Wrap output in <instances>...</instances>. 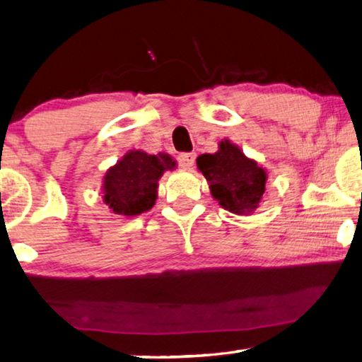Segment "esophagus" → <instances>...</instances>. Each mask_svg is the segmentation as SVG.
<instances>
[{
  "label": "esophagus",
  "mask_w": 362,
  "mask_h": 362,
  "mask_svg": "<svg viewBox=\"0 0 362 362\" xmlns=\"http://www.w3.org/2000/svg\"><path fill=\"white\" fill-rule=\"evenodd\" d=\"M194 159H196L194 153H180V155L177 156V161H179L180 166L185 168V169H189L193 166Z\"/></svg>",
  "instance_id": "obj_1"
}]
</instances>
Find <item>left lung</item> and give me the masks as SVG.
Instances as JSON below:
<instances>
[{
    "label": "left lung",
    "instance_id": "8db88e82",
    "mask_svg": "<svg viewBox=\"0 0 362 362\" xmlns=\"http://www.w3.org/2000/svg\"><path fill=\"white\" fill-rule=\"evenodd\" d=\"M196 164L211 183L212 196L225 209L246 214L259 206L265 193L267 173L228 140L220 142L214 155H201Z\"/></svg>",
    "mask_w": 362,
    "mask_h": 362
}]
</instances>
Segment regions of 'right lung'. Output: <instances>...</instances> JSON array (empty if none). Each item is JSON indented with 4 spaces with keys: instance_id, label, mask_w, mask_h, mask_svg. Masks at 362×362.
Returning a JSON list of instances; mask_svg holds the SVG:
<instances>
[{
    "instance_id": "1",
    "label": "right lung",
    "mask_w": 362,
    "mask_h": 362,
    "mask_svg": "<svg viewBox=\"0 0 362 362\" xmlns=\"http://www.w3.org/2000/svg\"><path fill=\"white\" fill-rule=\"evenodd\" d=\"M175 161L168 155H146L131 151L108 170L103 179V199L113 212L121 216H139L155 204L158 180Z\"/></svg>"
}]
</instances>
